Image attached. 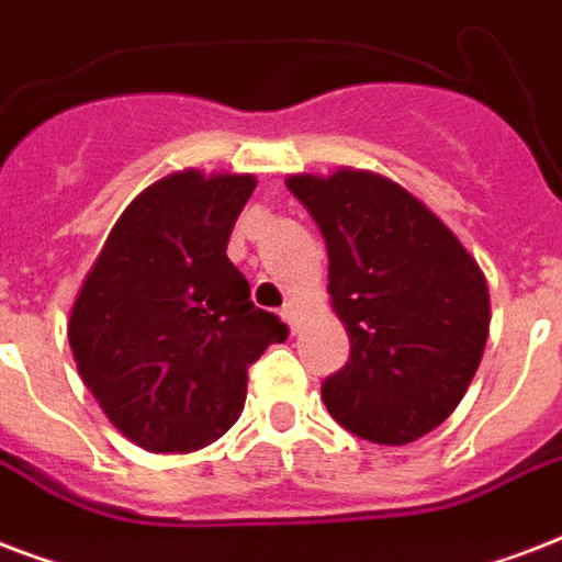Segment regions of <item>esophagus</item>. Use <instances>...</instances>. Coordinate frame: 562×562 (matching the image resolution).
<instances>
[{
  "mask_svg": "<svg viewBox=\"0 0 562 562\" xmlns=\"http://www.w3.org/2000/svg\"><path fill=\"white\" fill-rule=\"evenodd\" d=\"M280 317L291 326V333H294V321H297V308H294V303H285V306H282V312H280Z\"/></svg>",
  "mask_w": 562,
  "mask_h": 562,
  "instance_id": "obj_1",
  "label": "esophagus"
}]
</instances>
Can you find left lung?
Here are the masks:
<instances>
[{
	"mask_svg": "<svg viewBox=\"0 0 562 562\" xmlns=\"http://www.w3.org/2000/svg\"><path fill=\"white\" fill-rule=\"evenodd\" d=\"M285 187L324 233L333 308L350 335V359L321 384L326 411L370 443L428 435L484 356L490 294L479 262L382 175H291Z\"/></svg>",
	"mask_w": 562,
	"mask_h": 562,
	"instance_id": "left-lung-1",
	"label": "left lung"
}]
</instances>
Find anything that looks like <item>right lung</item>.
<instances>
[{
	"label": "right lung",
	"mask_w": 562,
	"mask_h": 562,
	"mask_svg": "<svg viewBox=\"0 0 562 562\" xmlns=\"http://www.w3.org/2000/svg\"><path fill=\"white\" fill-rule=\"evenodd\" d=\"M250 175L178 171L131 201L87 273L69 347L113 426L148 452H194L241 414L247 368L289 326L227 259Z\"/></svg>",
	"instance_id": "obj_1"
}]
</instances>
